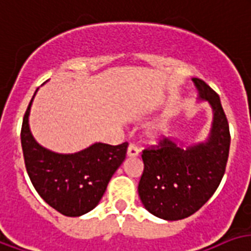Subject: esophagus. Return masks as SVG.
<instances>
[{"label": "esophagus", "instance_id": "34e87169", "mask_svg": "<svg viewBox=\"0 0 251 251\" xmlns=\"http://www.w3.org/2000/svg\"><path fill=\"white\" fill-rule=\"evenodd\" d=\"M127 156L128 157H136V156H139V148L135 144H129L127 150Z\"/></svg>", "mask_w": 251, "mask_h": 251}]
</instances>
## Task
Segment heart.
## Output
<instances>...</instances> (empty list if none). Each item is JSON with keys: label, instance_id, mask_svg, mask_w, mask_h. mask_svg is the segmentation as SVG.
<instances>
[{"label": "heart", "instance_id": "b5f03b06", "mask_svg": "<svg viewBox=\"0 0 251 251\" xmlns=\"http://www.w3.org/2000/svg\"><path fill=\"white\" fill-rule=\"evenodd\" d=\"M168 132V124L165 123V122H160L157 124H153L152 127L148 129V139L151 141H159L160 139H163L165 135Z\"/></svg>", "mask_w": 251, "mask_h": 251}]
</instances>
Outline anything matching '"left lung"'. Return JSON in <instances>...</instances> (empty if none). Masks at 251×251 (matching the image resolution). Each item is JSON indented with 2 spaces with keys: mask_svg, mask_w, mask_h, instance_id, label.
Wrapping results in <instances>:
<instances>
[{
  "mask_svg": "<svg viewBox=\"0 0 251 251\" xmlns=\"http://www.w3.org/2000/svg\"><path fill=\"white\" fill-rule=\"evenodd\" d=\"M192 82L197 100L206 101L212 110L206 139L189 144L168 137L141 154L144 172L137 188L141 202L151 214L167 221L189 217L214 195L229 156L230 133L220 97L204 80L192 78Z\"/></svg>",
  "mask_w": 251,
  "mask_h": 251,
  "instance_id": "obj_1",
  "label": "left lung"
}]
</instances>
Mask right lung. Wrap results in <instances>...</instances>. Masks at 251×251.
I'll return each mask as SVG.
<instances>
[{
    "mask_svg": "<svg viewBox=\"0 0 251 251\" xmlns=\"http://www.w3.org/2000/svg\"><path fill=\"white\" fill-rule=\"evenodd\" d=\"M37 91L30 100L21 129L26 171L38 195L51 208L67 217H79L99 204L111 177L126 159L128 144L94 143L75 153L47 150L30 131V110Z\"/></svg>",
    "mask_w": 251,
    "mask_h": 251,
    "instance_id": "obj_1",
    "label": "right lung"
}]
</instances>
